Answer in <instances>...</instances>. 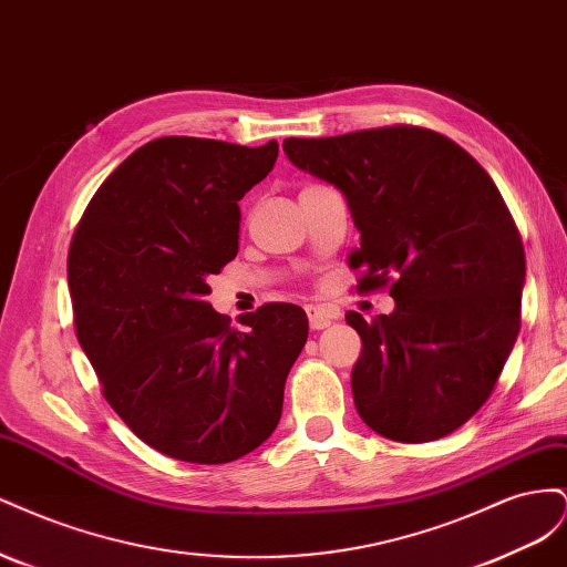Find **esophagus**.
Listing matches in <instances>:
<instances>
[{
    "instance_id": "34e87169",
    "label": "esophagus",
    "mask_w": 567,
    "mask_h": 567,
    "mask_svg": "<svg viewBox=\"0 0 567 567\" xmlns=\"http://www.w3.org/2000/svg\"><path fill=\"white\" fill-rule=\"evenodd\" d=\"M305 312H307V319H310V326L315 331L326 329V326H331V321L338 319V312H333L331 307H323V305H307Z\"/></svg>"
}]
</instances>
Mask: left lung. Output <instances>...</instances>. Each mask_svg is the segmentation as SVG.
Returning <instances> with one entry per match:
<instances>
[{
    "label": "left lung",
    "instance_id": "left-lung-1",
    "mask_svg": "<svg viewBox=\"0 0 567 567\" xmlns=\"http://www.w3.org/2000/svg\"><path fill=\"white\" fill-rule=\"evenodd\" d=\"M284 151L348 198L357 290L394 298L392 315H346L362 338L359 416L398 442L454 433L489 400L520 331L525 250L499 188L468 151L414 125L290 136Z\"/></svg>",
    "mask_w": 567,
    "mask_h": 567
}]
</instances>
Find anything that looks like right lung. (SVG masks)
<instances>
[{"mask_svg": "<svg viewBox=\"0 0 567 567\" xmlns=\"http://www.w3.org/2000/svg\"><path fill=\"white\" fill-rule=\"evenodd\" d=\"M279 144L161 136L99 186L68 250L75 333L115 414L148 447L227 463L274 433L307 340L298 305L227 317L205 279L238 252V200Z\"/></svg>", "mask_w": 567, "mask_h": 567, "instance_id": "add662e5", "label": "right lung"}]
</instances>
